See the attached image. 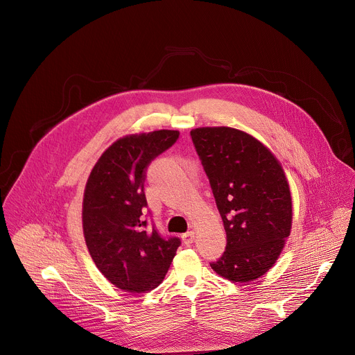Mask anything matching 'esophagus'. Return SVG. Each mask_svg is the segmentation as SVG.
<instances>
[{
	"mask_svg": "<svg viewBox=\"0 0 355 355\" xmlns=\"http://www.w3.org/2000/svg\"><path fill=\"white\" fill-rule=\"evenodd\" d=\"M181 237H182V241H184L185 244H191V243H193V239H195V233L191 230V232H187V233H184Z\"/></svg>",
	"mask_w": 355,
	"mask_h": 355,
	"instance_id": "1",
	"label": "esophagus"
}]
</instances>
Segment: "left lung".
I'll list each match as a JSON object with an SVG mask.
<instances>
[{"label": "left lung", "instance_id": "1", "mask_svg": "<svg viewBox=\"0 0 355 355\" xmlns=\"http://www.w3.org/2000/svg\"><path fill=\"white\" fill-rule=\"evenodd\" d=\"M191 139L226 230L212 270L233 282L254 281L277 261L291 233L292 199L284 170L257 139L233 128H198Z\"/></svg>", "mask_w": 355, "mask_h": 355}]
</instances>
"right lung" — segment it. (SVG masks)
Segmentation results:
<instances>
[{"instance_id": "right-lung-1", "label": "right lung", "mask_w": 355, "mask_h": 355, "mask_svg": "<svg viewBox=\"0 0 355 355\" xmlns=\"http://www.w3.org/2000/svg\"><path fill=\"white\" fill-rule=\"evenodd\" d=\"M180 137L178 130L129 135L110 146L84 191L83 229L89 254L105 278L128 292L156 288L166 277L178 237H164L150 212L144 181L148 164Z\"/></svg>"}]
</instances>
